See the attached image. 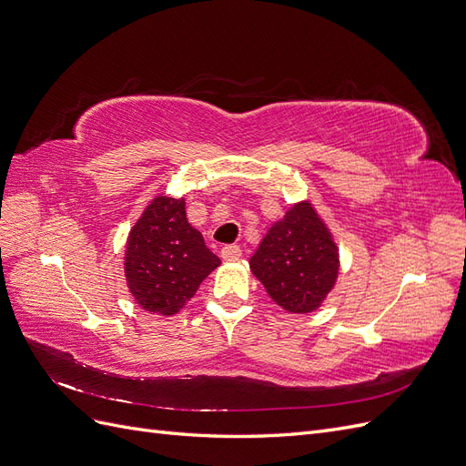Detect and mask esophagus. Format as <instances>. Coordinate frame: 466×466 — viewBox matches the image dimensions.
<instances>
[{
  "instance_id": "34e87169",
  "label": "esophagus",
  "mask_w": 466,
  "mask_h": 466,
  "mask_svg": "<svg viewBox=\"0 0 466 466\" xmlns=\"http://www.w3.org/2000/svg\"><path fill=\"white\" fill-rule=\"evenodd\" d=\"M241 255H243V250L238 245H228V247L221 248V258L223 260H237V258H241Z\"/></svg>"
}]
</instances>
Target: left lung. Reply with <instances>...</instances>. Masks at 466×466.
I'll return each instance as SVG.
<instances>
[{
	"instance_id": "left-lung-1",
	"label": "left lung",
	"mask_w": 466,
	"mask_h": 466,
	"mask_svg": "<svg viewBox=\"0 0 466 466\" xmlns=\"http://www.w3.org/2000/svg\"><path fill=\"white\" fill-rule=\"evenodd\" d=\"M268 295L289 313H311L338 278V247L309 202L276 221L248 260Z\"/></svg>"
}]
</instances>
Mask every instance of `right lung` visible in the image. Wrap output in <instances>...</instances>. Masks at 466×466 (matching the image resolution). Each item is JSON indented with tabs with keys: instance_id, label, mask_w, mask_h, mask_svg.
Returning a JSON list of instances; mask_svg holds the SVG:
<instances>
[{
	"instance_id": "add662e5",
	"label": "right lung",
	"mask_w": 466,
	"mask_h": 466,
	"mask_svg": "<svg viewBox=\"0 0 466 466\" xmlns=\"http://www.w3.org/2000/svg\"><path fill=\"white\" fill-rule=\"evenodd\" d=\"M221 260L187 219L185 200L157 196L128 235L124 272L130 293L149 313L175 315Z\"/></svg>"
}]
</instances>
